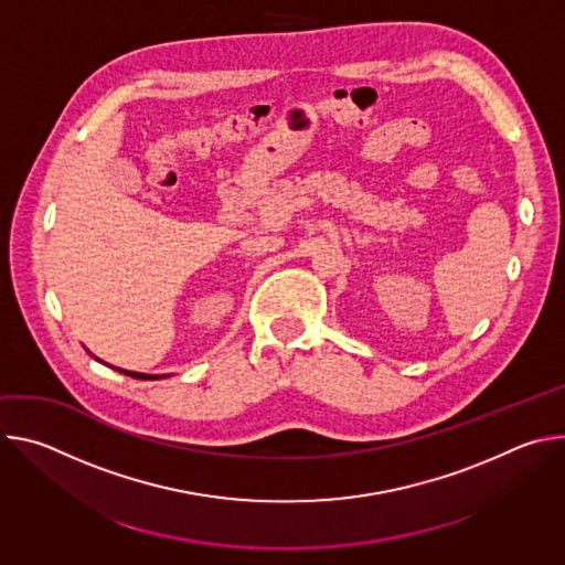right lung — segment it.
Returning a JSON list of instances; mask_svg holds the SVG:
<instances>
[{
  "mask_svg": "<svg viewBox=\"0 0 565 565\" xmlns=\"http://www.w3.org/2000/svg\"><path fill=\"white\" fill-rule=\"evenodd\" d=\"M96 360H98V358H96ZM98 362H103V360H98ZM103 364H107V362H103ZM107 366H111V364H107ZM111 369H116V371H120V373H125V375H131V377H136V380H160V377H170V373H168V375H151V373L125 371V369H118V366H111Z\"/></svg>",
  "mask_w": 565,
  "mask_h": 565,
  "instance_id": "obj_1",
  "label": "right lung"
}]
</instances>
